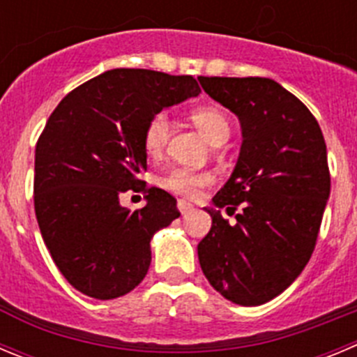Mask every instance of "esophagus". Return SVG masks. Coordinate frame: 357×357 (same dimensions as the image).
I'll list each match as a JSON object with an SVG mask.
<instances>
[{"label": "esophagus", "mask_w": 357, "mask_h": 357, "mask_svg": "<svg viewBox=\"0 0 357 357\" xmlns=\"http://www.w3.org/2000/svg\"><path fill=\"white\" fill-rule=\"evenodd\" d=\"M176 207H178V211H181V214H189V212L195 211V207H192V204H189L188 200H178V204H176Z\"/></svg>", "instance_id": "34e87169"}]
</instances>
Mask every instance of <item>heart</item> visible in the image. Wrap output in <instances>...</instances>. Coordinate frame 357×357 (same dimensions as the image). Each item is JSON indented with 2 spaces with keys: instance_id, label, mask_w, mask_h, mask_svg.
<instances>
[{
  "instance_id": "1",
  "label": "heart",
  "mask_w": 357,
  "mask_h": 357,
  "mask_svg": "<svg viewBox=\"0 0 357 357\" xmlns=\"http://www.w3.org/2000/svg\"><path fill=\"white\" fill-rule=\"evenodd\" d=\"M191 120L205 138L214 145L230 136V122L227 114L214 106H198L191 111ZM169 138V120L165 113H155L146 122L143 130V149L149 155H161ZM214 182V176L208 172L192 168H173L162 178V185L176 195L195 198L200 189Z\"/></svg>"
}]
</instances>
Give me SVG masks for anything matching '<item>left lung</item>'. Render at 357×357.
Listing matches in <instances>:
<instances>
[{
    "label": "left lung",
    "instance_id": "1",
    "mask_svg": "<svg viewBox=\"0 0 357 357\" xmlns=\"http://www.w3.org/2000/svg\"><path fill=\"white\" fill-rule=\"evenodd\" d=\"M235 113L243 145L227 184L205 208L211 231L198 260L212 287L241 306H258L292 285L308 264L331 176L322 130L308 107L267 77H198ZM237 208L238 223L220 215Z\"/></svg>",
    "mask_w": 357,
    "mask_h": 357
}]
</instances>
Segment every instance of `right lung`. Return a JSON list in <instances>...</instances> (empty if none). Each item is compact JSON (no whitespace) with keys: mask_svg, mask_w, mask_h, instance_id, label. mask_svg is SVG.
Segmentation results:
<instances>
[{"mask_svg":"<svg viewBox=\"0 0 357 357\" xmlns=\"http://www.w3.org/2000/svg\"><path fill=\"white\" fill-rule=\"evenodd\" d=\"M192 76L113 68L61 99L35 149V214L65 280L84 296H126L146 276L153 234L181 215L176 200L149 188L143 130L165 107L200 93ZM127 190L147 205H119Z\"/></svg>","mask_w":357,"mask_h":357,"instance_id":"1","label":"right lung"}]
</instances>
